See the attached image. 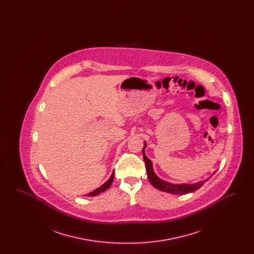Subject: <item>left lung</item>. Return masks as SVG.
<instances>
[{"label":"left lung","mask_w":254,"mask_h":254,"mask_svg":"<svg viewBox=\"0 0 254 254\" xmlns=\"http://www.w3.org/2000/svg\"><path fill=\"white\" fill-rule=\"evenodd\" d=\"M145 145H146L145 143L144 147H143V156H144V160H145V169L147 171V177H148V180L152 184V186L154 188H156L159 190L166 191V192H169V193L181 194V195L182 194L190 193V192H192L194 190L200 189L205 184V182L207 181V179H206L205 181L198 182V183L192 184V185H190V184L175 185V184H171L169 182L161 180L159 177L156 176V174L153 171L151 161L145 156V151H144Z\"/></svg>","instance_id":"1"}]
</instances>
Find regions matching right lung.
<instances>
[{
  "mask_svg": "<svg viewBox=\"0 0 254 254\" xmlns=\"http://www.w3.org/2000/svg\"><path fill=\"white\" fill-rule=\"evenodd\" d=\"M113 179H114V172L111 174V176H110V178H109V180L106 182L103 186H101L100 188H98L97 190H93L92 192H89L87 195H88V196H95V195H98V194L101 193V192H103V191H105V190H107L109 187H110V185L112 184Z\"/></svg>",
  "mask_w": 254,
  "mask_h": 254,
  "instance_id": "right-lung-1",
  "label": "right lung"
}]
</instances>
